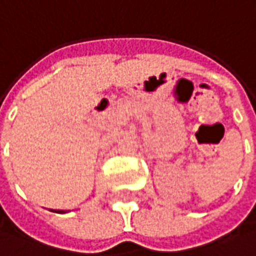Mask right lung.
Segmentation results:
<instances>
[{"instance_id": "add662e5", "label": "right lung", "mask_w": 256, "mask_h": 256, "mask_svg": "<svg viewBox=\"0 0 256 256\" xmlns=\"http://www.w3.org/2000/svg\"><path fill=\"white\" fill-rule=\"evenodd\" d=\"M50 211H54V210H50ZM54 212H58V214H62V212H66V211H62V210H55Z\"/></svg>"}]
</instances>
